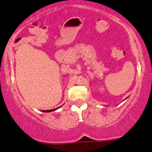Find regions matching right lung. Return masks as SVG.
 I'll return each instance as SVG.
<instances>
[{
  "instance_id": "obj_1",
  "label": "right lung",
  "mask_w": 152,
  "mask_h": 152,
  "mask_svg": "<svg viewBox=\"0 0 152 152\" xmlns=\"http://www.w3.org/2000/svg\"><path fill=\"white\" fill-rule=\"evenodd\" d=\"M61 107H57V108H55V109H50V110H42L41 111H43V112H50V111H55V110H57V109H59V108H60Z\"/></svg>"
}]
</instances>
